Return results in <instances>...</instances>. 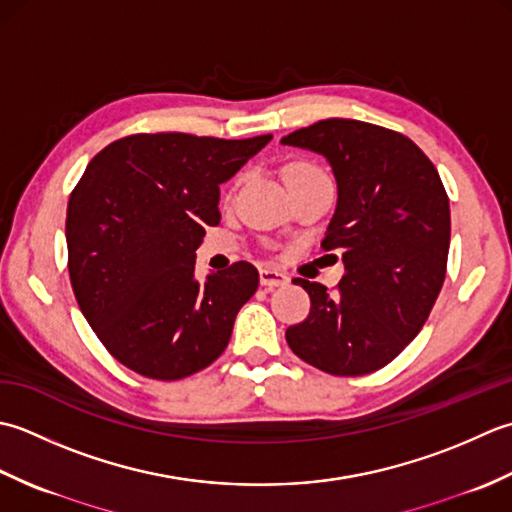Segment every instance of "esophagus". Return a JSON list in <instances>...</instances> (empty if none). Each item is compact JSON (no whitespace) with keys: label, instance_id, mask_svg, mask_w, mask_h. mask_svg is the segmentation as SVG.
Masks as SVG:
<instances>
[{"label":"esophagus","instance_id":"obj_1","mask_svg":"<svg viewBox=\"0 0 512 512\" xmlns=\"http://www.w3.org/2000/svg\"><path fill=\"white\" fill-rule=\"evenodd\" d=\"M289 283V276L285 271L274 269V267H263L260 269V285L263 287H280V285H287Z\"/></svg>","mask_w":512,"mask_h":512}]
</instances>
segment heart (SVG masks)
Listing matches in <instances>:
<instances>
[{"instance_id": "heart-1", "label": "heart", "mask_w": 512, "mask_h": 512, "mask_svg": "<svg viewBox=\"0 0 512 512\" xmlns=\"http://www.w3.org/2000/svg\"><path fill=\"white\" fill-rule=\"evenodd\" d=\"M296 165H305V163H294V165H289V168H296Z\"/></svg>"}]
</instances>
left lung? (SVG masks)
<instances>
[{
    "instance_id": "1",
    "label": "left lung",
    "mask_w": 512,
    "mask_h": 512,
    "mask_svg": "<svg viewBox=\"0 0 512 512\" xmlns=\"http://www.w3.org/2000/svg\"><path fill=\"white\" fill-rule=\"evenodd\" d=\"M325 156L338 185L325 249L347 274L336 294L296 278L309 316L285 338L298 358L331 375L382 369L429 318L446 276L451 207L435 165L404 134L325 119L280 139Z\"/></svg>"
}]
</instances>
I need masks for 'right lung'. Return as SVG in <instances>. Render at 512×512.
<instances>
[{
  "instance_id": "1",
  "label": "right lung",
  "mask_w": 512,
  "mask_h": 512,
  "mask_svg": "<svg viewBox=\"0 0 512 512\" xmlns=\"http://www.w3.org/2000/svg\"><path fill=\"white\" fill-rule=\"evenodd\" d=\"M271 141L132 134L88 163L66 214L68 271L88 325L114 358L154 380L187 378L221 356L258 271L194 274L221 183Z\"/></svg>"
}]
</instances>
